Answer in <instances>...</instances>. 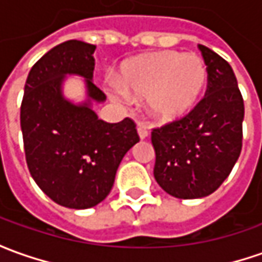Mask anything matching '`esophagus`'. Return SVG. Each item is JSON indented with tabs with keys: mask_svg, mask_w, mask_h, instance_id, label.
<instances>
[{
	"mask_svg": "<svg viewBox=\"0 0 262 262\" xmlns=\"http://www.w3.org/2000/svg\"><path fill=\"white\" fill-rule=\"evenodd\" d=\"M137 131H138V136H140V138H141V140H144V138H147V137H148V129H147L144 125L137 126Z\"/></svg>",
	"mask_w": 262,
	"mask_h": 262,
	"instance_id": "esophagus-1",
	"label": "esophagus"
}]
</instances>
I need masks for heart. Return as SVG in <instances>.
<instances>
[{"label":"heart","mask_w":262,"mask_h":262,"mask_svg":"<svg viewBox=\"0 0 262 262\" xmlns=\"http://www.w3.org/2000/svg\"><path fill=\"white\" fill-rule=\"evenodd\" d=\"M206 84L207 67L200 56L162 51L126 61L119 78L106 80V90L121 103H128L131 95L146 97L148 114L157 121L170 122L191 112Z\"/></svg>","instance_id":"heart-1"}]
</instances>
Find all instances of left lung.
Listing matches in <instances>:
<instances>
[{"mask_svg": "<svg viewBox=\"0 0 262 262\" xmlns=\"http://www.w3.org/2000/svg\"><path fill=\"white\" fill-rule=\"evenodd\" d=\"M207 66V92L184 118L151 131L155 179L169 195L194 200L223 184L242 150L244 99L236 77L216 52L198 45Z\"/></svg>", "mask_w": 262, "mask_h": 262, "instance_id": "left-lung-1", "label": "left lung"}]
</instances>
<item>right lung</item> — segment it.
<instances>
[{
	"mask_svg": "<svg viewBox=\"0 0 262 262\" xmlns=\"http://www.w3.org/2000/svg\"><path fill=\"white\" fill-rule=\"evenodd\" d=\"M95 49L73 39L46 52L27 76L20 107L30 175L56 204L77 210L105 200L122 157L140 141L133 119L109 124L92 109L93 102L106 100L92 81ZM67 75L85 78L84 102L73 104L63 96Z\"/></svg>",
	"mask_w": 262,
	"mask_h": 262,
	"instance_id": "obj_1",
	"label": "right lung"
}]
</instances>
